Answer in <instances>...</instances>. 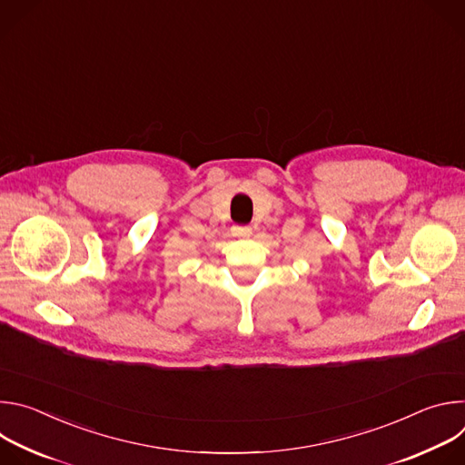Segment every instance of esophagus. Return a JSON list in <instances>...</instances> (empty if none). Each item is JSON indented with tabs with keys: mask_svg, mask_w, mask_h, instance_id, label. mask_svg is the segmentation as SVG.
Listing matches in <instances>:
<instances>
[{
	"mask_svg": "<svg viewBox=\"0 0 465 465\" xmlns=\"http://www.w3.org/2000/svg\"><path fill=\"white\" fill-rule=\"evenodd\" d=\"M232 235H235V237H250L252 235V228L250 226H233L232 228Z\"/></svg>",
	"mask_w": 465,
	"mask_h": 465,
	"instance_id": "1",
	"label": "esophagus"
}]
</instances>
